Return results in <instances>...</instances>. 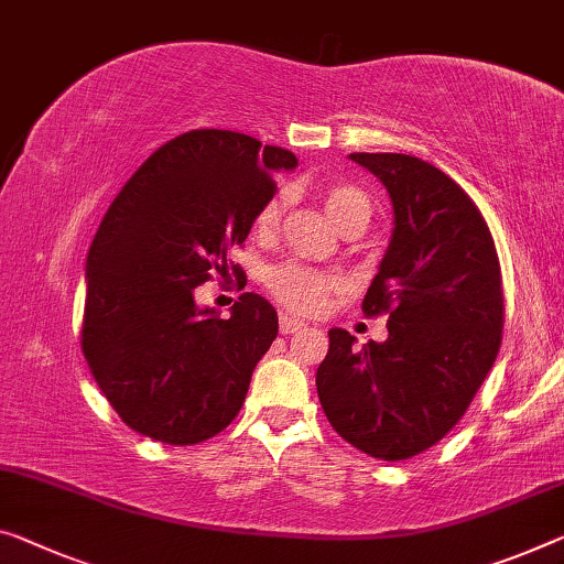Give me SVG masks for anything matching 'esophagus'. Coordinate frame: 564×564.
Here are the masks:
<instances>
[{"label": "esophagus", "mask_w": 564, "mask_h": 564, "mask_svg": "<svg viewBox=\"0 0 564 564\" xmlns=\"http://www.w3.org/2000/svg\"><path fill=\"white\" fill-rule=\"evenodd\" d=\"M302 327H305V323L297 317H290V315H282L280 317V333L282 335H292V333H300Z\"/></svg>", "instance_id": "34e87169"}]
</instances>
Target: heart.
<instances>
[{
  "label": "heart",
  "instance_id": "obj_1",
  "mask_svg": "<svg viewBox=\"0 0 564 564\" xmlns=\"http://www.w3.org/2000/svg\"><path fill=\"white\" fill-rule=\"evenodd\" d=\"M319 202H323L327 216L343 234H360L368 227L372 216L370 196L348 181H330L319 188ZM284 212V196L276 194L267 198L257 214V229L262 234L276 231ZM264 288L282 307L300 315H312L323 310L325 302L340 288V280L333 272L317 270L300 262H282L264 272Z\"/></svg>",
  "mask_w": 564,
  "mask_h": 564
}]
</instances>
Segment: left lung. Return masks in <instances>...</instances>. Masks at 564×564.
I'll return each mask as SVG.
<instances>
[{"label":"left lung","instance_id":"obj_1","mask_svg":"<svg viewBox=\"0 0 564 564\" xmlns=\"http://www.w3.org/2000/svg\"><path fill=\"white\" fill-rule=\"evenodd\" d=\"M383 181L395 229L362 300L388 340L352 348L330 330L317 395L330 426L362 454L403 462L452 431L497 360L505 288L489 224L471 196L405 153H350Z\"/></svg>","mask_w":564,"mask_h":564}]
</instances>
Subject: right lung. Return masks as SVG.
I'll use <instances>...</instances> for the list:
<instances>
[{"mask_svg": "<svg viewBox=\"0 0 564 564\" xmlns=\"http://www.w3.org/2000/svg\"><path fill=\"white\" fill-rule=\"evenodd\" d=\"M294 166V153L252 135L198 128L153 151L102 216L85 264L80 345L128 429L192 446L237 419L276 312L245 292L221 319L194 294L214 272L229 276L227 252L274 196V171Z\"/></svg>", "mask_w": 564, "mask_h": 564, "instance_id": "obj_1", "label": "right lung"}]
</instances>
